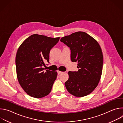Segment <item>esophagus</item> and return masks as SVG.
<instances>
[{
	"mask_svg": "<svg viewBox=\"0 0 123 123\" xmlns=\"http://www.w3.org/2000/svg\"><path fill=\"white\" fill-rule=\"evenodd\" d=\"M63 72H61V71H57V73H58V74H62Z\"/></svg>",
	"mask_w": 123,
	"mask_h": 123,
	"instance_id": "1",
	"label": "esophagus"
}]
</instances>
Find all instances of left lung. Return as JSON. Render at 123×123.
<instances>
[{"label":"left lung","instance_id":"8db88e82","mask_svg":"<svg viewBox=\"0 0 123 123\" xmlns=\"http://www.w3.org/2000/svg\"><path fill=\"white\" fill-rule=\"evenodd\" d=\"M60 41L70 48L71 60L78 63V71L68 72L65 83L67 91L78 97L89 95L98 86L102 74L103 55L100 45L84 31L73 33Z\"/></svg>","mask_w":123,"mask_h":123}]
</instances>
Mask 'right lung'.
Wrapping results in <instances>:
<instances>
[{
    "mask_svg": "<svg viewBox=\"0 0 123 123\" xmlns=\"http://www.w3.org/2000/svg\"><path fill=\"white\" fill-rule=\"evenodd\" d=\"M60 37L52 38L34 34L19 47L15 57L16 75L23 90L29 96L40 98L48 95L56 79L57 73L46 69L49 51Z\"/></svg>",
    "mask_w": 123,
    "mask_h": 123,
    "instance_id": "obj_1",
    "label": "right lung"
}]
</instances>
